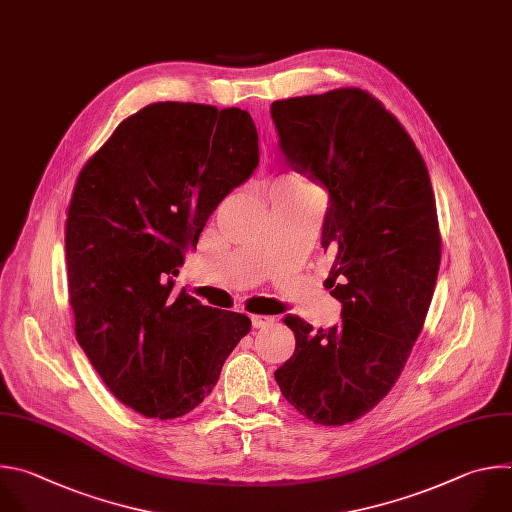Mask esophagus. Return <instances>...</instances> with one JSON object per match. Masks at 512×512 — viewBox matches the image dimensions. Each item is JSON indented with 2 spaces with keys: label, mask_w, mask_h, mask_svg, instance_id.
Returning <instances> with one entry per match:
<instances>
[{
  "label": "esophagus",
  "mask_w": 512,
  "mask_h": 512,
  "mask_svg": "<svg viewBox=\"0 0 512 512\" xmlns=\"http://www.w3.org/2000/svg\"><path fill=\"white\" fill-rule=\"evenodd\" d=\"M250 319H252V327L254 329H262V327H266V325H270L274 321L272 317H266V315H252Z\"/></svg>",
  "instance_id": "34e87169"
}]
</instances>
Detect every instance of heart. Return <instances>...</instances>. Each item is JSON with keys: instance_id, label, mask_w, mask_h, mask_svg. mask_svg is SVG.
<instances>
[{"instance_id": "b5f03b06", "label": "heart", "mask_w": 512, "mask_h": 512, "mask_svg": "<svg viewBox=\"0 0 512 512\" xmlns=\"http://www.w3.org/2000/svg\"><path fill=\"white\" fill-rule=\"evenodd\" d=\"M278 185H282V187H292V189H300V191H306V189H311L309 185H304L300 179H296V177H284L282 181H278Z\"/></svg>"}]
</instances>
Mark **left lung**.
Returning a JSON list of instances; mask_svg holds the SVG:
<instances>
[{"label": "left lung", "instance_id": "left-lung-1", "mask_svg": "<svg viewBox=\"0 0 512 512\" xmlns=\"http://www.w3.org/2000/svg\"><path fill=\"white\" fill-rule=\"evenodd\" d=\"M270 115L286 161L329 191L321 244L341 323L296 339L274 371L294 410L323 426L365 416L389 393L424 327L440 230L426 163L399 121L361 88L276 100Z\"/></svg>", "mask_w": 512, "mask_h": 512}]
</instances>
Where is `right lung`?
<instances>
[{
  "label": "right lung",
  "mask_w": 512,
  "mask_h": 512,
  "mask_svg": "<svg viewBox=\"0 0 512 512\" xmlns=\"http://www.w3.org/2000/svg\"><path fill=\"white\" fill-rule=\"evenodd\" d=\"M242 109L155 102L78 175L66 220L76 339L111 393L145 418L189 414L250 319L173 290L218 203L258 167Z\"/></svg>",
  "instance_id": "1"
}]
</instances>
